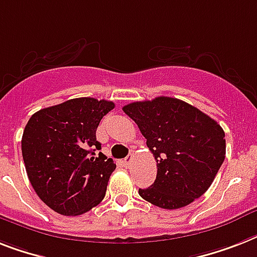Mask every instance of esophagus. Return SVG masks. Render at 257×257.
Masks as SVG:
<instances>
[{"label": "esophagus", "instance_id": "obj_1", "mask_svg": "<svg viewBox=\"0 0 257 257\" xmlns=\"http://www.w3.org/2000/svg\"><path fill=\"white\" fill-rule=\"evenodd\" d=\"M132 160H133L132 154H131V156H128V157H126V158H124V161H122V164H124L125 168H129V166L132 165Z\"/></svg>", "mask_w": 257, "mask_h": 257}]
</instances>
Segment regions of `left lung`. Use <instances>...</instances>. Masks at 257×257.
Masks as SVG:
<instances>
[{"instance_id":"obj_1","label":"left lung","mask_w":257,"mask_h":257,"mask_svg":"<svg viewBox=\"0 0 257 257\" xmlns=\"http://www.w3.org/2000/svg\"><path fill=\"white\" fill-rule=\"evenodd\" d=\"M157 160V177L140 189L145 201L166 210L185 207L211 186L226 157L222 126L182 100L160 96L122 108Z\"/></svg>"}]
</instances>
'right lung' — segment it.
I'll return each mask as SVG.
<instances>
[{
    "label": "right lung",
    "instance_id": "add662e5",
    "mask_svg": "<svg viewBox=\"0 0 257 257\" xmlns=\"http://www.w3.org/2000/svg\"><path fill=\"white\" fill-rule=\"evenodd\" d=\"M113 101L71 99L35 112L22 136V157L35 193L51 210L81 215L103 201L116 164L96 140Z\"/></svg>",
    "mask_w": 257,
    "mask_h": 257
}]
</instances>
